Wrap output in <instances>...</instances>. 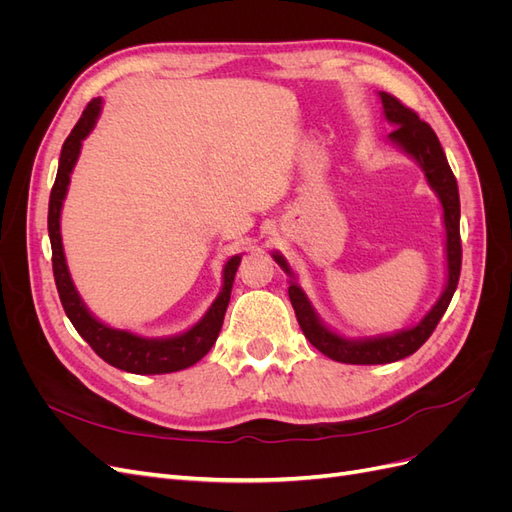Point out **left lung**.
<instances>
[{"mask_svg":"<svg viewBox=\"0 0 512 512\" xmlns=\"http://www.w3.org/2000/svg\"><path fill=\"white\" fill-rule=\"evenodd\" d=\"M384 115L391 123H395V130L389 134L393 143L404 147L410 156L423 166L425 177L433 190L438 192L444 209V226H446V258H448V284L440 297V301L433 305L431 312L416 324V327L395 333L391 337H378V339H365V342H350V339L339 337L331 333L320 320L316 318L312 305H309L303 290L297 284H290L288 297L297 314L299 327L303 335L309 339L316 350L327 354L329 359L350 365H382L393 363L406 356L414 354L421 348L429 335L436 331L440 318L444 316L448 303H451L453 294L459 284L461 273V235H459V190L457 179L453 175L451 166H448L446 153L438 141L436 132L431 130L427 121L418 117L416 111L406 106L399 98L380 91ZM286 273H290L286 260L282 256H273Z\"/></svg>","mask_w":512,"mask_h":512,"instance_id":"8db88e82","label":"left lung"}]
</instances>
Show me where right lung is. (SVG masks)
<instances>
[{"label":"right lung","mask_w":512,"mask_h":512,"mask_svg":"<svg viewBox=\"0 0 512 512\" xmlns=\"http://www.w3.org/2000/svg\"><path fill=\"white\" fill-rule=\"evenodd\" d=\"M100 98H94L76 121V126L68 134L64 147H61L59 156V168L57 177L51 190L49 198V237H51V250H53V275H55V286L59 292L61 305H64V312L74 324V329L85 342L94 348V352L104 359L108 365L117 369L130 371V374H170V371H179L194 365L196 361L203 359V356L211 350L215 339L220 335L222 322L226 307L230 301V290L232 282H235V273L241 265V256H232L226 267H224V288L220 297L209 307L207 316L200 320L194 329L188 333L168 337V339H145L132 335L128 331L119 329H108L106 324L98 322L91 316L79 294H76L70 273L66 267L64 258V247H61V232H59V213L61 203H64L70 173L79 158L83 138L96 126V119L100 115Z\"/></svg>","instance_id":"right-lung-1"}]
</instances>
